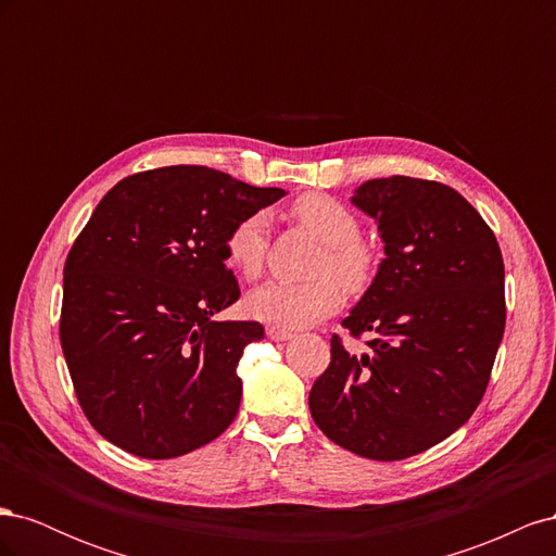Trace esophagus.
I'll use <instances>...</instances> for the list:
<instances>
[{"mask_svg": "<svg viewBox=\"0 0 556 556\" xmlns=\"http://www.w3.org/2000/svg\"><path fill=\"white\" fill-rule=\"evenodd\" d=\"M266 336H268V339H274V341H290L292 336H294V331L271 325V327H266Z\"/></svg>", "mask_w": 556, "mask_h": 556, "instance_id": "obj_1", "label": "esophagus"}]
</instances>
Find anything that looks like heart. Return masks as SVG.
<instances>
[{"instance_id": "obj_1", "label": "heart", "mask_w": 556, "mask_h": 556, "mask_svg": "<svg viewBox=\"0 0 556 556\" xmlns=\"http://www.w3.org/2000/svg\"><path fill=\"white\" fill-rule=\"evenodd\" d=\"M292 217L323 241L315 260L313 280H268L248 296V311L262 323L282 329L308 327L336 313L348 290H362L376 271V250L359 237V220L341 201L327 194H304L292 204ZM268 250V213L255 211L233 225L225 241L227 262L237 271L255 280ZM337 278L333 279L332 276ZM342 281L339 283L338 280Z\"/></svg>"}]
</instances>
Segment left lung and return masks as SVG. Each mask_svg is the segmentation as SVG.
I'll use <instances>...</instances> for the list:
<instances>
[{"mask_svg": "<svg viewBox=\"0 0 556 556\" xmlns=\"http://www.w3.org/2000/svg\"><path fill=\"white\" fill-rule=\"evenodd\" d=\"M352 204L378 223L384 260L341 325L376 339L368 355H350L333 333L308 406L336 445L399 462L478 408L506 329V271L490 225L443 182L366 180Z\"/></svg>", "mask_w": 556, "mask_h": 556, "instance_id": "1", "label": "left lung"}]
</instances>
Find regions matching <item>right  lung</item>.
<instances>
[{
    "label": "right lung",
    "mask_w": 556,
    "mask_h": 556,
    "mask_svg": "<svg viewBox=\"0 0 556 556\" xmlns=\"http://www.w3.org/2000/svg\"><path fill=\"white\" fill-rule=\"evenodd\" d=\"M285 190L208 166L123 178L99 201L64 262L60 343L90 425L143 459L217 439L239 413L243 348L260 323H217L241 296L229 229Z\"/></svg>",
    "instance_id": "right-lung-1"
}]
</instances>
